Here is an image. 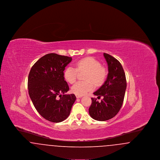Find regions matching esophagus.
I'll return each instance as SVG.
<instances>
[{"label": "esophagus", "instance_id": "34e87169", "mask_svg": "<svg viewBox=\"0 0 160 160\" xmlns=\"http://www.w3.org/2000/svg\"><path fill=\"white\" fill-rule=\"evenodd\" d=\"M76 98H80L82 96H80V95H76Z\"/></svg>", "mask_w": 160, "mask_h": 160}]
</instances>
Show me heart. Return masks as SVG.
<instances>
[{
  "label": "heart",
  "mask_w": 160,
  "mask_h": 160,
  "mask_svg": "<svg viewBox=\"0 0 160 160\" xmlns=\"http://www.w3.org/2000/svg\"><path fill=\"white\" fill-rule=\"evenodd\" d=\"M77 71H86L83 82H78L71 88V91L77 95H83L94 89V82L97 86L103 83L106 78L107 70L101 66L99 62L93 58H85L77 61L76 68L68 66L64 71V77L69 83L76 80Z\"/></svg>",
  "instance_id": "1"
}]
</instances>
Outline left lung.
<instances>
[{"label":"left lung","instance_id":"8db88e82","mask_svg":"<svg viewBox=\"0 0 160 160\" xmlns=\"http://www.w3.org/2000/svg\"><path fill=\"white\" fill-rule=\"evenodd\" d=\"M108 65V76L106 81L93 94L101 97L98 102L92 98L89 113L92 118L98 121H105L114 117L122 106L127 88L126 77L121 63L114 57L103 54Z\"/></svg>","mask_w":160,"mask_h":160}]
</instances>
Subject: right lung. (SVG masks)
<instances>
[{"instance_id": "obj_1", "label": "right lung", "mask_w": 160, "mask_h": 160, "mask_svg": "<svg viewBox=\"0 0 160 160\" xmlns=\"http://www.w3.org/2000/svg\"><path fill=\"white\" fill-rule=\"evenodd\" d=\"M71 61V57L47 54L32 66L29 74L28 91L33 104L39 114L50 122L65 120L76 99L74 94H65L69 86L63 71Z\"/></svg>"}]
</instances>
